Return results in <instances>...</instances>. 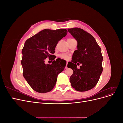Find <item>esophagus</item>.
Segmentation results:
<instances>
[{"instance_id": "34e87169", "label": "esophagus", "mask_w": 123, "mask_h": 123, "mask_svg": "<svg viewBox=\"0 0 123 123\" xmlns=\"http://www.w3.org/2000/svg\"><path fill=\"white\" fill-rule=\"evenodd\" d=\"M67 65H68V62H67V64H66V66L65 67V68L66 69H67L68 67H67Z\"/></svg>"}]
</instances>
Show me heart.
I'll use <instances>...</instances> for the list:
<instances>
[{
	"label": "heart",
	"mask_w": 123,
	"mask_h": 123,
	"mask_svg": "<svg viewBox=\"0 0 123 123\" xmlns=\"http://www.w3.org/2000/svg\"><path fill=\"white\" fill-rule=\"evenodd\" d=\"M60 57H61L62 58H64V59H68V56L67 55H66V54H61V55H60Z\"/></svg>",
	"instance_id": "heart-1"
}]
</instances>
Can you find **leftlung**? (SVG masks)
I'll return each mask as SVG.
<instances>
[{"instance_id": "left-lung-1", "label": "left lung", "mask_w": 123, "mask_h": 123, "mask_svg": "<svg viewBox=\"0 0 123 123\" xmlns=\"http://www.w3.org/2000/svg\"><path fill=\"white\" fill-rule=\"evenodd\" d=\"M68 31L77 42V50L67 66L73 71L70 77L71 84L78 91L91 90L97 84L103 71L101 48L93 36L83 29L74 28ZM77 62L82 64L79 69L76 64Z\"/></svg>"}]
</instances>
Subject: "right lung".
Here are the masks:
<instances>
[{
	"label": "right lung",
	"mask_w": 123,
	"mask_h": 123,
	"mask_svg": "<svg viewBox=\"0 0 123 123\" xmlns=\"http://www.w3.org/2000/svg\"><path fill=\"white\" fill-rule=\"evenodd\" d=\"M67 34L65 29H44L25 41L21 62L23 76L34 91L44 93L54 87L58 74L66 65H62L59 59L54 60L53 54L59 41ZM47 57L54 61L51 65L44 64Z\"/></svg>",
	"instance_id": "add662e5"
}]
</instances>
